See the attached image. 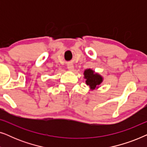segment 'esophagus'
<instances>
[{"instance_id":"esophagus-1","label":"esophagus","mask_w":147,"mask_h":147,"mask_svg":"<svg viewBox=\"0 0 147 147\" xmlns=\"http://www.w3.org/2000/svg\"><path fill=\"white\" fill-rule=\"evenodd\" d=\"M67 68H68V69L69 70V71H74V65H72V64H68V65H67Z\"/></svg>"}]
</instances>
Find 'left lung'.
<instances>
[{
  "label": "left lung",
  "instance_id": "obj_1",
  "mask_svg": "<svg viewBox=\"0 0 147 147\" xmlns=\"http://www.w3.org/2000/svg\"><path fill=\"white\" fill-rule=\"evenodd\" d=\"M84 78L86 80V83L91 89H95L103 81V78L100 75L95 74L93 70L88 69L84 71Z\"/></svg>",
  "mask_w": 147,
  "mask_h": 147
}]
</instances>
